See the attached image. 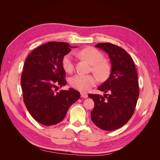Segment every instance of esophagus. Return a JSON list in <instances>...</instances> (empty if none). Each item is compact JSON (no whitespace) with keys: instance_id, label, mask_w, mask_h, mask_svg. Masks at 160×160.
<instances>
[{"instance_id":"esophagus-1","label":"esophagus","mask_w":160,"mask_h":160,"mask_svg":"<svg viewBox=\"0 0 160 160\" xmlns=\"http://www.w3.org/2000/svg\"><path fill=\"white\" fill-rule=\"evenodd\" d=\"M81 98H87L88 97V95L87 93H85V92H81Z\"/></svg>"}]
</instances>
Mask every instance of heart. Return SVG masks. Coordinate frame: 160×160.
Instances as JSON below:
<instances>
[{
	"label": "heart",
	"mask_w": 160,
	"mask_h": 160,
	"mask_svg": "<svg viewBox=\"0 0 160 160\" xmlns=\"http://www.w3.org/2000/svg\"><path fill=\"white\" fill-rule=\"evenodd\" d=\"M79 55L93 65L92 69L101 80H105L109 75L110 67L108 62L103 61V55L93 47H85L79 52ZM62 66L65 71L71 73L74 70V59L71 53H67L62 59ZM94 75L77 74L71 77L70 84L72 88L81 91H87L97 83Z\"/></svg>",
	"instance_id": "heart-1"
}]
</instances>
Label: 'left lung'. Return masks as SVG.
<instances>
[{
    "mask_svg": "<svg viewBox=\"0 0 160 160\" xmlns=\"http://www.w3.org/2000/svg\"><path fill=\"white\" fill-rule=\"evenodd\" d=\"M95 47L108 53L111 69L109 78L98 88L109 95H88L95 103L91 118L100 129L113 131L123 126L134 113L139 94L138 73L132 58L122 47L109 42Z\"/></svg>",
    "mask_w": 160,
    "mask_h": 160,
    "instance_id": "obj_1",
    "label": "left lung"
}]
</instances>
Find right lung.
Returning a JSON list of instances; mask_svg holds the SVG:
<instances>
[{"instance_id": "obj_1", "label": "right lung", "mask_w": 160, "mask_h": 160, "mask_svg": "<svg viewBox=\"0 0 160 160\" xmlns=\"http://www.w3.org/2000/svg\"><path fill=\"white\" fill-rule=\"evenodd\" d=\"M75 47L64 42H49L33 50L25 61L21 79L23 100L32 118L42 125L61 122L80 98L79 92L72 88L55 92L67 83L62 59Z\"/></svg>"}]
</instances>
